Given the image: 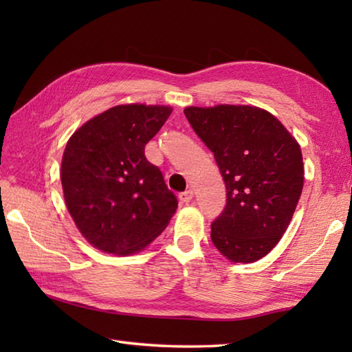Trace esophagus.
Listing matches in <instances>:
<instances>
[{"instance_id": "34e87169", "label": "esophagus", "mask_w": 352, "mask_h": 352, "mask_svg": "<svg viewBox=\"0 0 352 352\" xmlns=\"http://www.w3.org/2000/svg\"><path fill=\"white\" fill-rule=\"evenodd\" d=\"M178 198H180V203L182 204H188V203H190L192 198H193V190H186V192L180 193V195H178Z\"/></svg>"}]
</instances>
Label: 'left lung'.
I'll use <instances>...</instances> for the list:
<instances>
[{"label":"left lung","mask_w":352,"mask_h":352,"mask_svg":"<svg viewBox=\"0 0 352 352\" xmlns=\"http://www.w3.org/2000/svg\"><path fill=\"white\" fill-rule=\"evenodd\" d=\"M184 115L226 182L227 206L212 223L213 245L234 263L260 260L280 242L300 201V145L258 107H186Z\"/></svg>","instance_id":"left-lung-1"}]
</instances>
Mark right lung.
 Segmentation results:
<instances>
[{
	"label": "right lung",
	"instance_id": "right-lung-1",
	"mask_svg": "<svg viewBox=\"0 0 352 352\" xmlns=\"http://www.w3.org/2000/svg\"><path fill=\"white\" fill-rule=\"evenodd\" d=\"M166 106L125 104L83 124L66 144V207L86 241L104 252H138L168 227L178 201L145 145L166 122Z\"/></svg>",
	"mask_w": 352,
	"mask_h": 352
}]
</instances>
